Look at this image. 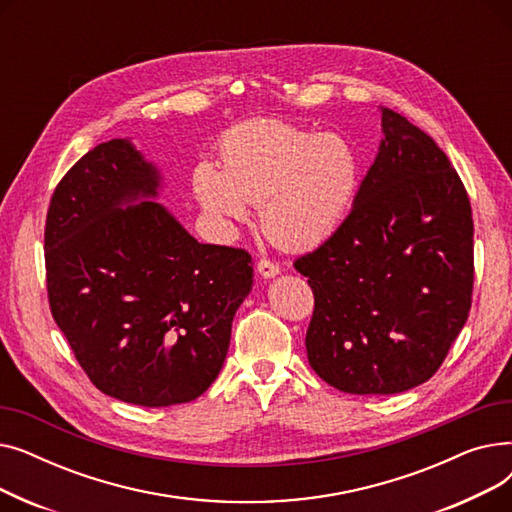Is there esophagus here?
Wrapping results in <instances>:
<instances>
[{
    "label": "esophagus",
    "mask_w": 512,
    "mask_h": 512,
    "mask_svg": "<svg viewBox=\"0 0 512 512\" xmlns=\"http://www.w3.org/2000/svg\"><path fill=\"white\" fill-rule=\"evenodd\" d=\"M257 274H259L261 278H265V280L276 278V276L280 274V265L274 263V261H270V259H259V263H257Z\"/></svg>",
    "instance_id": "1"
}]
</instances>
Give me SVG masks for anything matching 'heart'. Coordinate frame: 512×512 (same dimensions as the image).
Here are the masks:
<instances>
[{"label": "heart", "instance_id": "heart-1", "mask_svg": "<svg viewBox=\"0 0 512 512\" xmlns=\"http://www.w3.org/2000/svg\"><path fill=\"white\" fill-rule=\"evenodd\" d=\"M220 168L199 161L193 193L209 218L232 232L259 205L261 228L282 249L324 245L351 211L363 161L340 132L276 118L232 126L218 145Z\"/></svg>", "mask_w": 512, "mask_h": 512}]
</instances>
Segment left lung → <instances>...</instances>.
Wrapping results in <instances>:
<instances>
[{"mask_svg":"<svg viewBox=\"0 0 512 512\" xmlns=\"http://www.w3.org/2000/svg\"><path fill=\"white\" fill-rule=\"evenodd\" d=\"M382 141L332 238L294 261L315 309L313 371L348 394L427 382L461 334L473 292V218L436 141L380 107Z\"/></svg>","mask_w":512,"mask_h":512,"instance_id":"1","label":"left lung"}]
</instances>
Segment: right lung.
<instances>
[{"label":"right lung","instance_id":"add662e5","mask_svg":"<svg viewBox=\"0 0 512 512\" xmlns=\"http://www.w3.org/2000/svg\"><path fill=\"white\" fill-rule=\"evenodd\" d=\"M164 176L130 139L80 157L51 197V315L91 382L139 407L201 396L222 371L251 255L201 245L157 203Z\"/></svg>","mask_w":512,"mask_h":512}]
</instances>
